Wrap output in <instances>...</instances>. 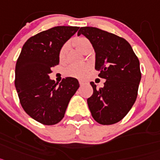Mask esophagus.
Masks as SVG:
<instances>
[{"instance_id":"esophagus-1","label":"esophagus","mask_w":160,"mask_h":160,"mask_svg":"<svg viewBox=\"0 0 160 160\" xmlns=\"http://www.w3.org/2000/svg\"><path fill=\"white\" fill-rule=\"evenodd\" d=\"M79 83H80V86H82V85H84V84H85V81H84V80H79Z\"/></svg>"}]
</instances>
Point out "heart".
Returning a JSON list of instances; mask_svg holds the SVG:
<instances>
[{"label":"heart","mask_w":160,"mask_h":160,"mask_svg":"<svg viewBox=\"0 0 160 160\" xmlns=\"http://www.w3.org/2000/svg\"><path fill=\"white\" fill-rule=\"evenodd\" d=\"M73 44L75 47L77 48L82 53L87 54L89 51L92 50V44L88 38H84V37H80L77 38L73 41ZM68 51V44H63L62 47L59 50V58L60 61H63L65 59V57ZM88 64H72L69 65L64 69L63 73L65 76H70V77H75V78H81L87 73L88 71Z\"/></svg>","instance_id":"obj_1"}]
</instances>
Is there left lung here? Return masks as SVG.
<instances>
[{"instance_id":"obj_1","label":"left lung","mask_w":160,"mask_h":160,"mask_svg":"<svg viewBox=\"0 0 160 160\" xmlns=\"http://www.w3.org/2000/svg\"><path fill=\"white\" fill-rule=\"evenodd\" d=\"M88 38L96 53L95 69L106 80L103 88L91 82L88 108L96 122L112 125L122 120L134 104L141 80L139 60L128 42L96 27H81L77 35Z\"/></svg>"}]
</instances>
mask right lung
Masks as SVG:
<instances>
[{"label": "right lung", "instance_id": "add662e5", "mask_svg": "<svg viewBox=\"0 0 160 160\" xmlns=\"http://www.w3.org/2000/svg\"><path fill=\"white\" fill-rule=\"evenodd\" d=\"M80 27L55 26L32 36L25 42L17 60L15 87L27 114L42 124H57L64 117L72 96L80 87L76 78L58 84L50 79L51 68L59 63V52Z\"/></svg>", "mask_w": 160, "mask_h": 160}]
</instances>
